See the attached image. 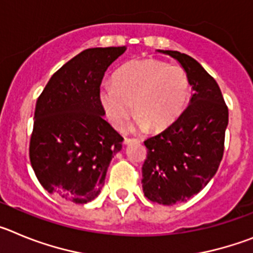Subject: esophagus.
<instances>
[{"label": "esophagus", "instance_id": "34e87169", "mask_svg": "<svg viewBox=\"0 0 253 253\" xmlns=\"http://www.w3.org/2000/svg\"><path fill=\"white\" fill-rule=\"evenodd\" d=\"M138 139H134V138H125L124 143L125 144H129V143H133V142H137Z\"/></svg>", "mask_w": 253, "mask_h": 253}]
</instances>
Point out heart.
I'll return each instance as SVG.
<instances>
[{
    "mask_svg": "<svg viewBox=\"0 0 253 253\" xmlns=\"http://www.w3.org/2000/svg\"><path fill=\"white\" fill-rule=\"evenodd\" d=\"M190 97L187 72L157 59L133 60L114 75L113 84L101 87L100 99L111 124L122 128L131 113L144 129H162L175 122Z\"/></svg>",
    "mask_w": 253,
    "mask_h": 253,
    "instance_id": "1",
    "label": "heart"
}]
</instances>
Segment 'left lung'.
<instances>
[{"label":"left lung","instance_id":"left-lung-1","mask_svg":"<svg viewBox=\"0 0 253 253\" xmlns=\"http://www.w3.org/2000/svg\"><path fill=\"white\" fill-rule=\"evenodd\" d=\"M193 86L190 104L162 133L144 142L143 193L151 202L173 205L204 189L215 175L224 153L228 106L218 84L198 60L176 50Z\"/></svg>","mask_w":253,"mask_h":253}]
</instances>
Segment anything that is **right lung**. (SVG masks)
<instances>
[{
  "mask_svg": "<svg viewBox=\"0 0 253 253\" xmlns=\"http://www.w3.org/2000/svg\"><path fill=\"white\" fill-rule=\"evenodd\" d=\"M125 46L90 48L51 76L38 97L29 157L51 195L86 204L101 191L107 167L124 138L102 115L100 86Z\"/></svg>",
  "mask_w": 253,
  "mask_h": 253,
  "instance_id": "obj_1",
  "label": "right lung"
}]
</instances>
